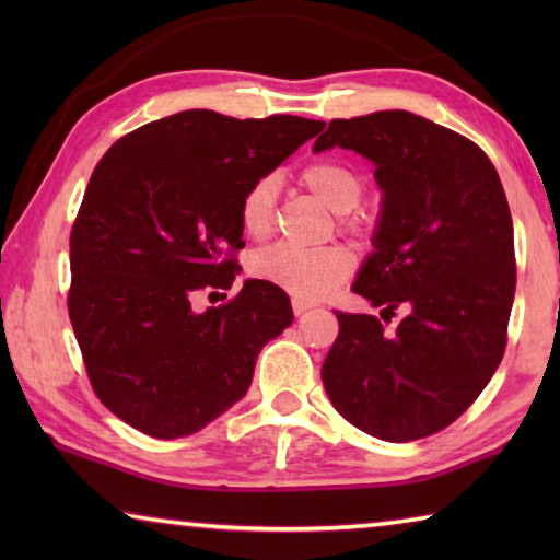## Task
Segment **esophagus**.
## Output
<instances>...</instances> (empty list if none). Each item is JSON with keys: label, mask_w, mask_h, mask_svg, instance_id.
I'll use <instances>...</instances> for the list:
<instances>
[{"label": "esophagus", "mask_w": 560, "mask_h": 560, "mask_svg": "<svg viewBox=\"0 0 560 560\" xmlns=\"http://www.w3.org/2000/svg\"><path fill=\"white\" fill-rule=\"evenodd\" d=\"M291 308H293V314L301 316V314H306L308 308H314V303L303 301V299H293V301H291Z\"/></svg>", "instance_id": "34e87169"}]
</instances>
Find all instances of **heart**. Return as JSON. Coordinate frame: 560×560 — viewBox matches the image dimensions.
<instances>
[{
	"label": "heart",
	"mask_w": 560,
	"mask_h": 560,
	"mask_svg": "<svg viewBox=\"0 0 560 560\" xmlns=\"http://www.w3.org/2000/svg\"><path fill=\"white\" fill-rule=\"evenodd\" d=\"M301 185L314 192L334 212L355 210L365 195L363 175L343 160H316L301 170ZM279 177L264 175L246 187L240 202L242 232L254 242L267 240L277 220ZM346 230H360L358 217H343ZM355 259L346 246H320V249H299L279 244L252 259V273L261 281L273 283L291 296L318 301L336 291L350 279Z\"/></svg>",
	"instance_id": "heart-1"
}]
</instances>
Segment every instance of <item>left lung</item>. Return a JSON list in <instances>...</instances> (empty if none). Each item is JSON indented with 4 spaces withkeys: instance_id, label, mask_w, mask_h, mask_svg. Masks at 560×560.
<instances>
[{
    "instance_id": "1",
    "label": "left lung",
    "mask_w": 560,
    "mask_h": 560,
    "mask_svg": "<svg viewBox=\"0 0 560 560\" xmlns=\"http://www.w3.org/2000/svg\"><path fill=\"white\" fill-rule=\"evenodd\" d=\"M373 160L383 189L375 252L353 291L406 316L338 311L320 368L336 410L385 442L430 438L485 390L504 358L516 291L514 224L485 150L407 110L336 118L314 143Z\"/></svg>"
}]
</instances>
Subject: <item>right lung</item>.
Wrapping results in <instances>:
<instances>
[{
    "instance_id": "obj_1",
    "label": "right lung",
    "mask_w": 560,
    "mask_h": 560,
    "mask_svg": "<svg viewBox=\"0 0 560 560\" xmlns=\"http://www.w3.org/2000/svg\"><path fill=\"white\" fill-rule=\"evenodd\" d=\"M320 130L299 116L183 110L98 160L71 230L69 316L93 393L130 428L200 432L242 400L261 348L291 326L287 293L259 279L202 314L192 301L232 287L246 187Z\"/></svg>"
}]
</instances>
